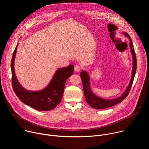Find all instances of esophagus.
I'll return each mask as SVG.
<instances>
[{
    "label": "esophagus",
    "mask_w": 149,
    "mask_h": 149,
    "mask_svg": "<svg viewBox=\"0 0 149 149\" xmlns=\"http://www.w3.org/2000/svg\"><path fill=\"white\" fill-rule=\"evenodd\" d=\"M81 69V67L80 65H76L74 67V70L75 71H79Z\"/></svg>",
    "instance_id": "obj_1"
}]
</instances>
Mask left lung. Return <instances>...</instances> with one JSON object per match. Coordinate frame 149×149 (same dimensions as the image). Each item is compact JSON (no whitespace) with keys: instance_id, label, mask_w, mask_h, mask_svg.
<instances>
[{"instance_id":"obj_1","label":"left lung","mask_w":149,"mask_h":149,"mask_svg":"<svg viewBox=\"0 0 149 149\" xmlns=\"http://www.w3.org/2000/svg\"><path fill=\"white\" fill-rule=\"evenodd\" d=\"M122 34L127 37L130 40V50L132 54V57H133V69H132V77L130 81V83L126 89L124 93L120 97L113 99V100H105V99H102L101 97H99L96 96L95 95H94L92 92L91 91V89L90 88L89 85V77L87 72L85 71H82L80 73V77L81 78V81L82 82L83 85V89H84V93L85 95V100L87 102V103L92 108L97 109H102L109 108L111 107H112L113 105H115L119 103H120L122 102L127 97L128 95L130 90L131 89L132 84L133 82V80L134 78L136 71V68H137V60H136V56L135 52L134 50V48L133 46V42L132 41L131 38L129 34L126 32H123Z\"/></svg>"}]
</instances>
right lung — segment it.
<instances>
[{"label":"right lung","mask_w":149,"mask_h":149,"mask_svg":"<svg viewBox=\"0 0 149 149\" xmlns=\"http://www.w3.org/2000/svg\"><path fill=\"white\" fill-rule=\"evenodd\" d=\"M16 50L17 47L11 61L12 83L16 95L23 103L36 110L47 111L53 109L61 101L66 80L72 74L74 66L70 65L58 69L50 83L43 90L37 92L27 91L21 86L15 75L14 60Z\"/></svg>","instance_id":"1"}]
</instances>
